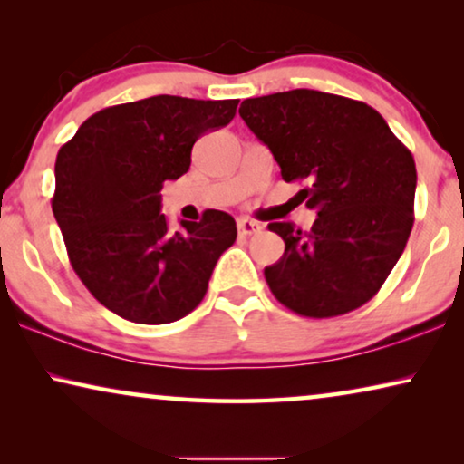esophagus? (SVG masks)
<instances>
[{
	"label": "esophagus",
	"mask_w": 464,
	"mask_h": 464,
	"mask_svg": "<svg viewBox=\"0 0 464 464\" xmlns=\"http://www.w3.org/2000/svg\"><path fill=\"white\" fill-rule=\"evenodd\" d=\"M237 226H238V234H240V237H251V234H257L259 230H262V226H259L257 221L246 219V218L238 219Z\"/></svg>",
	"instance_id": "obj_1"
}]
</instances>
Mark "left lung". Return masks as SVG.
<instances>
[{
	"mask_svg": "<svg viewBox=\"0 0 464 464\" xmlns=\"http://www.w3.org/2000/svg\"><path fill=\"white\" fill-rule=\"evenodd\" d=\"M240 118L275 156L316 219L268 227L285 240L266 283L278 302L313 319L370 302L395 268L414 226L416 164L384 118L361 101L308 88L246 99Z\"/></svg>",
	"mask_w": 464,
	"mask_h": 464,
	"instance_id": "left-lung-1",
	"label": "left lung"
}]
</instances>
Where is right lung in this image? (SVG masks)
Here are the masks:
<instances>
[{
    "label": "right lung",
    "mask_w": 464,
    "mask_h": 464,
    "mask_svg": "<svg viewBox=\"0 0 464 464\" xmlns=\"http://www.w3.org/2000/svg\"><path fill=\"white\" fill-rule=\"evenodd\" d=\"M238 99L158 94L86 120L54 164L53 213L86 289L126 321L164 325L202 302L221 253L237 240L232 215L208 208L173 232L162 186L188 173L200 135L230 124Z\"/></svg>",
    "instance_id": "1"
}]
</instances>
